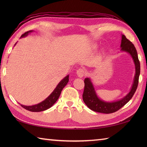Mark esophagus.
<instances>
[{"label":"esophagus","instance_id":"esophagus-1","mask_svg":"<svg viewBox=\"0 0 147 147\" xmlns=\"http://www.w3.org/2000/svg\"><path fill=\"white\" fill-rule=\"evenodd\" d=\"M76 74H77L79 78H82V77H83L84 76H85V70L83 69V68H80V69H78L77 70Z\"/></svg>","mask_w":147,"mask_h":147}]
</instances>
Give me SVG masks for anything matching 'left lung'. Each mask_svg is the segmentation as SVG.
I'll use <instances>...</instances> for the list:
<instances>
[{"mask_svg": "<svg viewBox=\"0 0 147 147\" xmlns=\"http://www.w3.org/2000/svg\"><path fill=\"white\" fill-rule=\"evenodd\" d=\"M121 43V51L126 52L132 57L135 66V75L134 77L133 83L129 92L123 98L117 101L105 102L100 98L95 92L94 86L91 80L86 78L84 81L85 88L83 93V100L85 104L91 110L104 114H111L117 111L119 109L126 105L131 98L136 90L138 85L139 76L140 74V64L138 60V54L135 46L124 35H122Z\"/></svg>", "mask_w": 147, "mask_h": 147, "instance_id": "8db88e82", "label": "left lung"}]
</instances>
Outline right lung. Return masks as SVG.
Segmentation results:
<instances>
[{"label": "right lung", "instance_id": "1", "mask_svg": "<svg viewBox=\"0 0 147 147\" xmlns=\"http://www.w3.org/2000/svg\"><path fill=\"white\" fill-rule=\"evenodd\" d=\"M33 32V30H30V31H28V32L24 33L21 35V38L26 36L29 33H32ZM16 43H15L14 45H16ZM68 82H69V75H67L59 83V84L57 85V86L55 87V88L54 89V91L51 93V94L46 99H45L43 101L39 103L38 104H35L33 105L26 106V105L21 104V106H22V107H23L24 109H25L26 110L31 112H41L51 108L58 100L59 96L61 95L62 89H63L65 87V86L67 85Z\"/></svg>", "mask_w": 147, "mask_h": 147}]
</instances>
